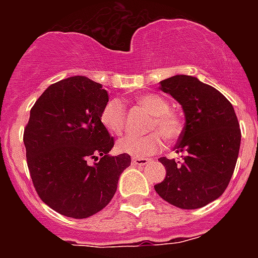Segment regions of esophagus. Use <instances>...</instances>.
I'll return each instance as SVG.
<instances>
[{"label":"esophagus","instance_id":"1","mask_svg":"<svg viewBox=\"0 0 258 258\" xmlns=\"http://www.w3.org/2000/svg\"><path fill=\"white\" fill-rule=\"evenodd\" d=\"M149 163H150V159H143V157H133V159H132V164H133V165L143 166V165H147Z\"/></svg>","mask_w":258,"mask_h":258}]
</instances>
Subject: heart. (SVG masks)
I'll list each match as a JSON object with an SVG mask.
<instances>
[{
  "mask_svg": "<svg viewBox=\"0 0 258 258\" xmlns=\"http://www.w3.org/2000/svg\"><path fill=\"white\" fill-rule=\"evenodd\" d=\"M137 102L152 115V120L149 124L150 131H160L166 141L175 140L181 134V120L170 111V103L165 98L154 93H147L138 97ZM101 121L111 134H121L125 131L126 124L121 102L116 99L108 102L102 111ZM158 132H151L145 136L129 134L117 141L116 150L120 154L131 155L133 157L150 156L163 147V137Z\"/></svg>",
  "mask_w": 258,
  "mask_h": 258,
  "instance_id": "obj_1",
  "label": "heart"
}]
</instances>
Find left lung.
I'll list each match as a JSON object with an SVG mask.
<instances>
[{"instance_id":"8db88e82","label":"left lung","mask_w":258,"mask_h":258,"mask_svg":"<svg viewBox=\"0 0 258 258\" xmlns=\"http://www.w3.org/2000/svg\"><path fill=\"white\" fill-rule=\"evenodd\" d=\"M161 92L181 104L184 127L174 150L183 163L160 157L166 175L155 184L165 202L181 209H198L226 190L240 149V129L234 107L217 89L187 75L160 81Z\"/></svg>"}]
</instances>
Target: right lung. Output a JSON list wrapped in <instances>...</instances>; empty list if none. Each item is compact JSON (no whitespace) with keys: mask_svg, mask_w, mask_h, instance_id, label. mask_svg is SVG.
<instances>
[{"mask_svg":"<svg viewBox=\"0 0 258 258\" xmlns=\"http://www.w3.org/2000/svg\"><path fill=\"white\" fill-rule=\"evenodd\" d=\"M107 102L101 84L72 76L50 85L29 113L23 141L32 182L41 200L67 217L102 211L131 165L129 155H109L113 138L101 121Z\"/></svg>","mask_w":258,"mask_h":258,"instance_id":"right-lung-1","label":"right lung"}]
</instances>
